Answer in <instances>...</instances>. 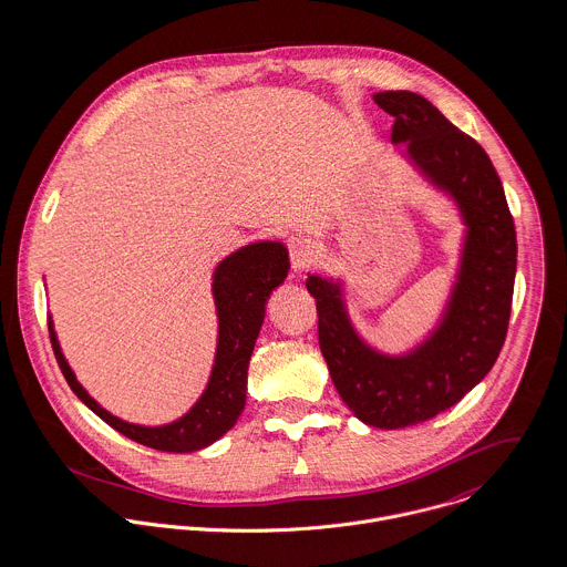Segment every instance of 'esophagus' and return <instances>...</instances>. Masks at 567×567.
I'll list each match as a JSON object with an SVG mask.
<instances>
[{
	"label": "esophagus",
	"instance_id": "obj_1",
	"mask_svg": "<svg viewBox=\"0 0 567 567\" xmlns=\"http://www.w3.org/2000/svg\"><path fill=\"white\" fill-rule=\"evenodd\" d=\"M288 246H290V264H292L295 272H303V270H308L315 264V259H317L315 246L308 243V240L295 238V240H290Z\"/></svg>",
	"mask_w": 567,
	"mask_h": 567
}]
</instances>
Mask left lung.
I'll return each instance as SVG.
<instances>
[{
  "mask_svg": "<svg viewBox=\"0 0 567 567\" xmlns=\"http://www.w3.org/2000/svg\"><path fill=\"white\" fill-rule=\"evenodd\" d=\"M375 104L395 117L393 144L404 162L452 200L465 227L456 277L439 323L404 353H386L351 321L344 279L308 275L317 299L319 342L331 382L367 425L400 430L458 404L495 364L506 338L517 240L502 181L483 146L430 100L380 91Z\"/></svg>",
  "mask_w": 567,
  "mask_h": 567,
  "instance_id": "1",
  "label": "left lung"
}]
</instances>
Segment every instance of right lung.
<instances>
[{"mask_svg": "<svg viewBox=\"0 0 567 567\" xmlns=\"http://www.w3.org/2000/svg\"><path fill=\"white\" fill-rule=\"evenodd\" d=\"M288 270L290 257L286 244L272 240L246 244L218 261L212 275V297L218 317V342L212 373L196 404L169 423H131L97 404L76 380V373L63 355L54 321L48 317L54 355L82 404L113 430L159 452H198L227 434L243 414L248 362L264 324L266 303L272 290L286 281Z\"/></svg>", "mask_w": 567, "mask_h": 567, "instance_id": "obj_1", "label": "right lung"}]
</instances>
